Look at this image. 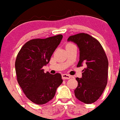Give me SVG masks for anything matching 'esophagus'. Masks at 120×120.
<instances>
[{
    "mask_svg": "<svg viewBox=\"0 0 120 120\" xmlns=\"http://www.w3.org/2000/svg\"><path fill=\"white\" fill-rule=\"evenodd\" d=\"M62 78L63 79H69L70 78H71V76L69 75V74H64L62 75Z\"/></svg>",
    "mask_w": 120,
    "mask_h": 120,
    "instance_id": "obj_1",
    "label": "esophagus"
}]
</instances>
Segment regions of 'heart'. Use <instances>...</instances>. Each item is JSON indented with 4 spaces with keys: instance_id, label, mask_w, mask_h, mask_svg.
Returning <instances> with one entry per match:
<instances>
[{
    "instance_id": "heart-1",
    "label": "heart",
    "mask_w": 120,
    "mask_h": 120,
    "mask_svg": "<svg viewBox=\"0 0 120 120\" xmlns=\"http://www.w3.org/2000/svg\"><path fill=\"white\" fill-rule=\"evenodd\" d=\"M72 44H67V45H66V46H69V45H71Z\"/></svg>"
}]
</instances>
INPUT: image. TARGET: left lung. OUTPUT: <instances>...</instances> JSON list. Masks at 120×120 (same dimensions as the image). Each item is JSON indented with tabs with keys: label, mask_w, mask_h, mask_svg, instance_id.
Wrapping results in <instances>:
<instances>
[{
	"label": "left lung",
	"mask_w": 120,
	"mask_h": 120,
	"mask_svg": "<svg viewBox=\"0 0 120 120\" xmlns=\"http://www.w3.org/2000/svg\"><path fill=\"white\" fill-rule=\"evenodd\" d=\"M68 41L77 44L79 49L78 66L85 64L81 78H77L78 85L74 90L75 96L85 104H92L102 94L107 82L108 60L100 42L85 33L70 36Z\"/></svg>",
	"instance_id": "obj_1"
}]
</instances>
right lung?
<instances>
[{
	"label": "right lung",
	"mask_w": 120,
	"mask_h": 120,
	"mask_svg": "<svg viewBox=\"0 0 120 120\" xmlns=\"http://www.w3.org/2000/svg\"><path fill=\"white\" fill-rule=\"evenodd\" d=\"M62 35L35 39L24 44L18 54L15 69L18 84L26 97L36 104H44L54 97L63 82L59 73H44L46 65L62 39Z\"/></svg>",
	"instance_id": "obj_1"
}]
</instances>
